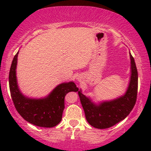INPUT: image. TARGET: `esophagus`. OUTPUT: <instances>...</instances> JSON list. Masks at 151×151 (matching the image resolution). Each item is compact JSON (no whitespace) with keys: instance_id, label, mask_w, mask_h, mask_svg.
Here are the masks:
<instances>
[{"instance_id":"esophagus-1","label":"esophagus","mask_w":151,"mask_h":151,"mask_svg":"<svg viewBox=\"0 0 151 151\" xmlns=\"http://www.w3.org/2000/svg\"><path fill=\"white\" fill-rule=\"evenodd\" d=\"M77 80H78V81H81V80H82V77H80V76H79L78 77H77Z\"/></svg>"}]
</instances>
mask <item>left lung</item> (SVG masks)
Listing matches in <instances>:
<instances>
[{
    "label": "left lung",
    "mask_w": 151,
    "mask_h": 151,
    "mask_svg": "<svg viewBox=\"0 0 151 151\" xmlns=\"http://www.w3.org/2000/svg\"><path fill=\"white\" fill-rule=\"evenodd\" d=\"M131 60V75L128 88L123 95L109 101L95 103L89 96L78 91L80 101L90 125L96 129H107L123 121L130 113L137 100L138 73L134 59L129 52Z\"/></svg>",
    "instance_id": "8db88e82"
}]
</instances>
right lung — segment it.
<instances>
[{"mask_svg":"<svg viewBox=\"0 0 151 151\" xmlns=\"http://www.w3.org/2000/svg\"><path fill=\"white\" fill-rule=\"evenodd\" d=\"M18 54L19 51L12 60L9 77L11 96L15 108L19 115L31 124L46 128L57 126L62 119L65 96L68 92H77L79 88L71 81L57 85L43 98H31L24 95L19 90L17 79Z\"/></svg>","mask_w":151,"mask_h":151,"instance_id":"add662e5","label":"right lung"}]
</instances>
